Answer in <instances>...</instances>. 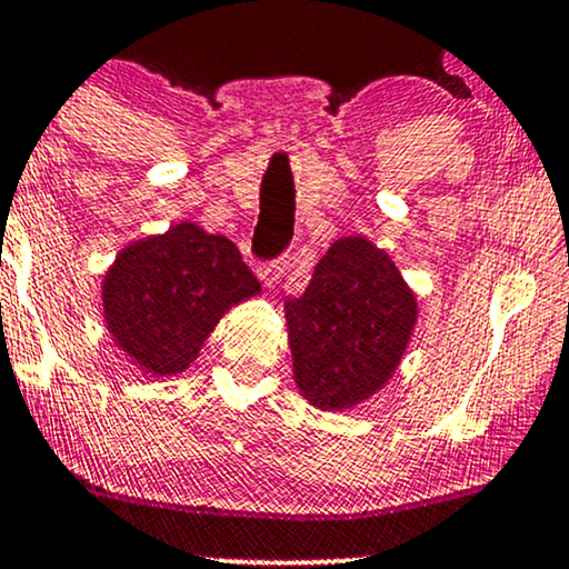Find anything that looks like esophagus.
Listing matches in <instances>:
<instances>
[{
  "instance_id": "esophagus-1",
  "label": "esophagus",
  "mask_w": 569,
  "mask_h": 569,
  "mask_svg": "<svg viewBox=\"0 0 569 569\" xmlns=\"http://www.w3.org/2000/svg\"><path fill=\"white\" fill-rule=\"evenodd\" d=\"M283 272H286V261L283 259L270 261V264H261L259 270H256V274H259V280L267 286V289H272V286L278 283L280 278H283Z\"/></svg>"
}]
</instances>
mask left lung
I'll list each match as a JSON object with an SVG mask.
<instances>
[{
  "label": "left lung",
  "instance_id": "obj_1",
  "mask_svg": "<svg viewBox=\"0 0 569 569\" xmlns=\"http://www.w3.org/2000/svg\"><path fill=\"white\" fill-rule=\"evenodd\" d=\"M283 313L299 395L318 410H351L395 378L418 299L383 248L351 234L329 246Z\"/></svg>",
  "mask_w": 569,
  "mask_h": 569
}]
</instances>
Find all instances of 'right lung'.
<instances>
[{
  "mask_svg": "<svg viewBox=\"0 0 569 569\" xmlns=\"http://www.w3.org/2000/svg\"><path fill=\"white\" fill-rule=\"evenodd\" d=\"M261 295L232 240L180 221L132 240L102 278L104 327L151 378L180 376L234 305Z\"/></svg>",
  "mask_w": 569,
  "mask_h": 569,
  "instance_id": "1",
  "label": "right lung"
}]
</instances>
